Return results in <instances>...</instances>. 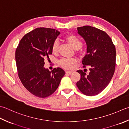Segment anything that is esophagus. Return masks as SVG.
I'll use <instances>...</instances> for the list:
<instances>
[{
    "mask_svg": "<svg viewBox=\"0 0 129 129\" xmlns=\"http://www.w3.org/2000/svg\"><path fill=\"white\" fill-rule=\"evenodd\" d=\"M66 73L68 74H71L72 73V71H69V70H68V71L66 72Z\"/></svg>",
    "mask_w": 129,
    "mask_h": 129,
    "instance_id": "34e87169",
    "label": "esophagus"
}]
</instances>
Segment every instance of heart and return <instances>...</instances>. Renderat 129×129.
I'll return each mask as SVG.
<instances>
[{
    "label": "heart",
    "mask_w": 129,
    "mask_h": 129,
    "mask_svg": "<svg viewBox=\"0 0 129 129\" xmlns=\"http://www.w3.org/2000/svg\"><path fill=\"white\" fill-rule=\"evenodd\" d=\"M66 41L69 45L75 50L79 49L82 46V42L79 37L74 35H68L65 37ZM59 46V42L55 41L53 43L51 47V50L53 53H56ZM75 60L69 59H62L59 61V64L65 69H70L72 65L74 64Z\"/></svg>",
    "instance_id": "obj_1"
}]
</instances>
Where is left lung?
I'll return each instance as SVG.
<instances>
[{"label":"left lung","mask_w":129,"mask_h":129,"mask_svg":"<svg viewBox=\"0 0 129 129\" xmlns=\"http://www.w3.org/2000/svg\"><path fill=\"white\" fill-rule=\"evenodd\" d=\"M77 33L87 44V53L82 64L89 66V73L77 70L81 75L77 83L80 91L88 96L97 95L109 84L114 74L116 49L110 36L97 28L85 26L77 28Z\"/></svg>","instance_id":"obj_1"}]
</instances>
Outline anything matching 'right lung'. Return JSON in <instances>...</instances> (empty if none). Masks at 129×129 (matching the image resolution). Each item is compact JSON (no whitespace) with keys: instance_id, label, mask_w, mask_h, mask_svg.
Masks as SVG:
<instances>
[{"instance_id":"1","label":"right lung","mask_w":129,"mask_h":129,"mask_svg":"<svg viewBox=\"0 0 129 129\" xmlns=\"http://www.w3.org/2000/svg\"><path fill=\"white\" fill-rule=\"evenodd\" d=\"M60 34L55 29L37 28L24 35L16 49L19 79L26 89L36 97L51 95L65 74L60 68L49 71L44 67L45 59L52 54V45Z\"/></svg>"}]
</instances>
